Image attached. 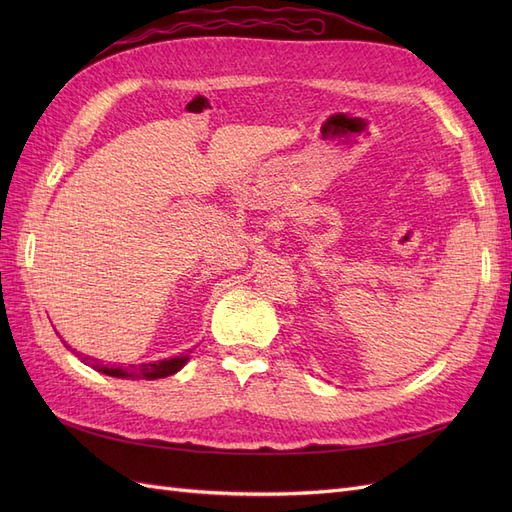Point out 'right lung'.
<instances>
[{
	"mask_svg": "<svg viewBox=\"0 0 512 512\" xmlns=\"http://www.w3.org/2000/svg\"><path fill=\"white\" fill-rule=\"evenodd\" d=\"M66 344V342H64ZM70 348V346H68ZM190 361V354H179L173 356V359H162V361H151V363H141V365H128V367H104L98 365L96 359H91V356H83V363L94 367L106 376H113V378H143V380H158V378H166V376H173L177 371Z\"/></svg>",
	"mask_w": 512,
	"mask_h": 512,
	"instance_id": "1",
	"label": "right lung"
}]
</instances>
